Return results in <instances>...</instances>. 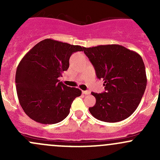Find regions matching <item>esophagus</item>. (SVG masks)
<instances>
[{"mask_svg":"<svg viewBox=\"0 0 160 160\" xmlns=\"http://www.w3.org/2000/svg\"><path fill=\"white\" fill-rule=\"evenodd\" d=\"M83 94H85V95H88V94H90V92L89 91V90H83Z\"/></svg>","mask_w":160,"mask_h":160,"instance_id":"1","label":"esophagus"}]
</instances>
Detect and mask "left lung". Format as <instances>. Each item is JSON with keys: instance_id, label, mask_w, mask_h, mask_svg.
Wrapping results in <instances>:
<instances>
[{"instance_id": "obj_1", "label": "left lung", "mask_w": 160, "mask_h": 160, "mask_svg": "<svg viewBox=\"0 0 160 160\" xmlns=\"http://www.w3.org/2000/svg\"><path fill=\"white\" fill-rule=\"evenodd\" d=\"M96 71L103 79L105 92H92L96 104L89 108L95 118L118 122L132 115L138 108L147 83L146 68L141 56L120 45L84 48Z\"/></svg>"}]
</instances>
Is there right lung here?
I'll return each mask as SVG.
<instances>
[{
  "mask_svg": "<svg viewBox=\"0 0 160 160\" xmlns=\"http://www.w3.org/2000/svg\"><path fill=\"white\" fill-rule=\"evenodd\" d=\"M83 49L46 38L22 58L16 70V90L19 103L30 118L38 123L56 124L67 117L81 90L67 87L59 78L68 70L71 55Z\"/></svg>",
  "mask_w": 160,
  "mask_h": 160,
  "instance_id": "right-lung-1",
  "label": "right lung"
}]
</instances>
